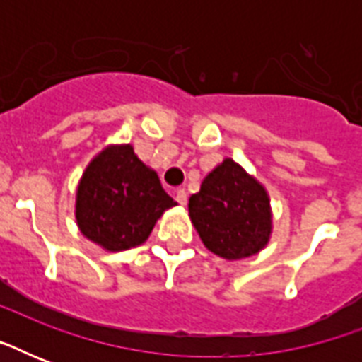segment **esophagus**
Segmentation results:
<instances>
[{"label": "esophagus", "instance_id": "1", "mask_svg": "<svg viewBox=\"0 0 362 362\" xmlns=\"http://www.w3.org/2000/svg\"><path fill=\"white\" fill-rule=\"evenodd\" d=\"M175 199H176V203L180 204V206H186V204H187L186 189H178V192H176V195H175Z\"/></svg>", "mask_w": 362, "mask_h": 362}]
</instances>
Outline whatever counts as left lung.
I'll return each mask as SVG.
<instances>
[{
	"instance_id": "1",
	"label": "left lung",
	"mask_w": 362,
	"mask_h": 362,
	"mask_svg": "<svg viewBox=\"0 0 362 362\" xmlns=\"http://www.w3.org/2000/svg\"><path fill=\"white\" fill-rule=\"evenodd\" d=\"M187 209L204 246L227 261L252 257L269 244L272 233L269 193L231 158L204 176Z\"/></svg>"
}]
</instances>
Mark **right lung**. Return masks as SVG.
Listing matches in <instances>:
<instances>
[{
  "label": "right lung",
  "instance_id": "right-lung-1",
  "mask_svg": "<svg viewBox=\"0 0 362 362\" xmlns=\"http://www.w3.org/2000/svg\"><path fill=\"white\" fill-rule=\"evenodd\" d=\"M158 173L131 144H110L88 163L76 187V226L107 252L141 246L165 210L175 206Z\"/></svg>",
  "mask_w": 362,
  "mask_h": 362
}]
</instances>
